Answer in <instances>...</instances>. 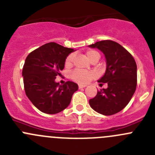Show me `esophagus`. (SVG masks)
<instances>
[{
  "label": "esophagus",
  "mask_w": 155,
  "mask_h": 155,
  "mask_svg": "<svg viewBox=\"0 0 155 155\" xmlns=\"http://www.w3.org/2000/svg\"><path fill=\"white\" fill-rule=\"evenodd\" d=\"M86 86V85H79V88H82V87H85Z\"/></svg>",
  "instance_id": "1"
}]
</instances>
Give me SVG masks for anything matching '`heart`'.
I'll return each instance as SVG.
<instances>
[{"mask_svg": "<svg viewBox=\"0 0 155 155\" xmlns=\"http://www.w3.org/2000/svg\"><path fill=\"white\" fill-rule=\"evenodd\" d=\"M86 56L89 61H92L94 59H98L99 60L101 58V54L98 51H95V50H87L86 51ZM75 54L73 53L70 54L68 57L66 58L65 60V66L67 68H70L72 67L73 64V61H74ZM71 78L76 82H79V83H86V82H89L91 79L94 78V73L91 72L89 71H85V70H73L71 73Z\"/></svg>", "mask_w": 155, "mask_h": 155, "instance_id": "obj_1", "label": "heart"}]
</instances>
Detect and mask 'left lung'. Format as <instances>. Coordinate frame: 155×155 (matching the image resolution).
Returning <instances> with one entry per match:
<instances>
[{
    "label": "left lung",
    "mask_w": 155,
    "mask_h": 155,
    "mask_svg": "<svg viewBox=\"0 0 155 155\" xmlns=\"http://www.w3.org/2000/svg\"><path fill=\"white\" fill-rule=\"evenodd\" d=\"M88 47L98 48L105 55L107 69L98 82L108 85L107 88L97 91L94 97L89 100V104L102 115L116 114L127 105L136 91L137 67L135 60L123 46L112 40L97 42Z\"/></svg>",
    "instance_id": "obj_1"
}]
</instances>
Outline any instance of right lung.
I'll list each match as a JSON object with an SVG mask.
<instances>
[{
	"instance_id": "1",
	"label": "right lung",
	"mask_w": 155,
	"mask_h": 155,
	"mask_svg": "<svg viewBox=\"0 0 155 155\" xmlns=\"http://www.w3.org/2000/svg\"><path fill=\"white\" fill-rule=\"evenodd\" d=\"M73 48L55 43H48L34 50L28 55L22 69L25 94L41 112L56 114L68 107L78 85L68 81L64 85L55 82L64 68L66 58Z\"/></svg>"
}]
</instances>
